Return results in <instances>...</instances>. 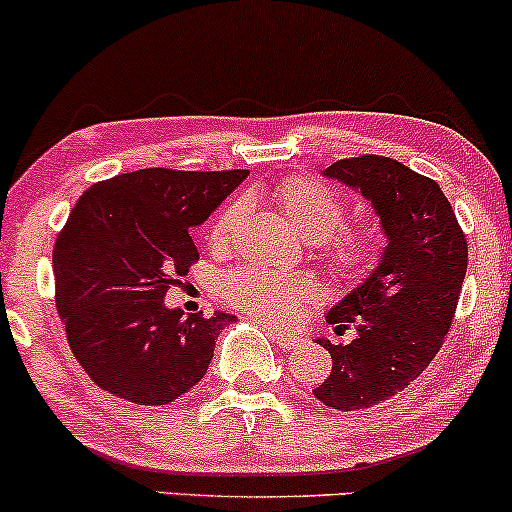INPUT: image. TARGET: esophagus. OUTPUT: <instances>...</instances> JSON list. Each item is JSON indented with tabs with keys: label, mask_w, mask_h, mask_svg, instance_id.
Segmentation results:
<instances>
[{
	"label": "esophagus",
	"mask_w": 512,
	"mask_h": 512,
	"mask_svg": "<svg viewBox=\"0 0 512 512\" xmlns=\"http://www.w3.org/2000/svg\"><path fill=\"white\" fill-rule=\"evenodd\" d=\"M267 336L272 338V341H276L279 343L281 348H295L300 343V338L298 336H293V334H286V331H279V329H272V326H267Z\"/></svg>",
	"instance_id": "1"
}]
</instances>
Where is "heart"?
<instances>
[{"label": "heart", "instance_id": "heart-1", "mask_svg": "<svg viewBox=\"0 0 512 512\" xmlns=\"http://www.w3.org/2000/svg\"><path fill=\"white\" fill-rule=\"evenodd\" d=\"M274 202L307 240H325L324 262L341 281L367 276L379 260V238L369 229H341L346 221V200L334 188L317 178L293 176L272 188ZM248 202L231 200L214 217L207 229V243L214 250H226L236 236ZM221 295L231 307L260 322H283L298 315L315 298L310 279L295 274L272 272L262 267H240L221 281Z\"/></svg>", "mask_w": 512, "mask_h": 512}]
</instances>
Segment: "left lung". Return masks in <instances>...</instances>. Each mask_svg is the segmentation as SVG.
<instances>
[{"mask_svg": "<svg viewBox=\"0 0 512 512\" xmlns=\"http://www.w3.org/2000/svg\"><path fill=\"white\" fill-rule=\"evenodd\" d=\"M324 176L360 190L389 238L379 267L326 315L336 334L355 329L353 341L319 338L331 372L312 393L350 412L396 396L439 353L465 281L467 238L439 183L396 159H338Z\"/></svg>", "mask_w": 512, "mask_h": 512, "instance_id": "left-lung-1", "label": "left lung"}]
</instances>
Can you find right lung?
<instances>
[{
    "instance_id": "right-lung-1",
    "label": "right lung",
    "mask_w": 512,
    "mask_h": 512,
    "mask_svg": "<svg viewBox=\"0 0 512 512\" xmlns=\"http://www.w3.org/2000/svg\"><path fill=\"white\" fill-rule=\"evenodd\" d=\"M248 169H140L78 197L54 243L57 312L73 357L128 403L169 405L205 377L233 315L183 317L164 295L197 262L200 226Z\"/></svg>"
}]
</instances>
